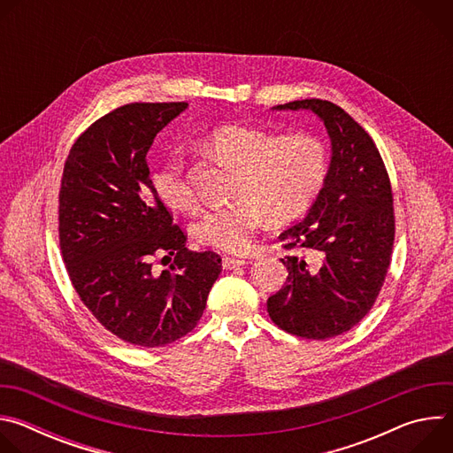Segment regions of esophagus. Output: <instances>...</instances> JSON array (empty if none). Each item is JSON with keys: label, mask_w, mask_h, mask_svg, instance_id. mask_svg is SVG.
<instances>
[{"label": "esophagus", "mask_w": 453, "mask_h": 453, "mask_svg": "<svg viewBox=\"0 0 453 453\" xmlns=\"http://www.w3.org/2000/svg\"><path fill=\"white\" fill-rule=\"evenodd\" d=\"M249 262H245V260H238V257H224L222 260V267L224 269H227V271H234V269H238V267H243V265H247Z\"/></svg>", "instance_id": "esophagus-1"}]
</instances>
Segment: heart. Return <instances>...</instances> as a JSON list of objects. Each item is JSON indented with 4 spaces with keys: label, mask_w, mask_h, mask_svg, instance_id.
Instances as JSON below:
<instances>
[{
    "label": "heart",
    "mask_w": 453,
    "mask_h": 453,
    "mask_svg": "<svg viewBox=\"0 0 453 453\" xmlns=\"http://www.w3.org/2000/svg\"><path fill=\"white\" fill-rule=\"evenodd\" d=\"M204 149L217 159L238 168L234 197L227 206L210 208L191 226L203 245L240 254L250 247L254 231L267 215L273 222H288L303 215L325 184L326 149L315 136H276L262 127L224 125L211 133ZM152 184L159 201L172 211L196 208L184 163L170 156L154 172Z\"/></svg>",
    "instance_id": "1"
}]
</instances>
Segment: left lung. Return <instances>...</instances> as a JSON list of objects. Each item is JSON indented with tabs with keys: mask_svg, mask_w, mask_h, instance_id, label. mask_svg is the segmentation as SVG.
I'll return each instance as SVG.
<instances>
[{
	"mask_svg": "<svg viewBox=\"0 0 453 453\" xmlns=\"http://www.w3.org/2000/svg\"><path fill=\"white\" fill-rule=\"evenodd\" d=\"M273 111H308L326 127L328 173L306 217L278 238L290 256L285 287L269 297L276 325L297 337L330 339L351 330L371 310L391 264L393 191L376 145L339 105L306 98Z\"/></svg>",
	"mask_w": 453,
	"mask_h": 453,
	"instance_id": "obj_1",
	"label": "left lung"
}]
</instances>
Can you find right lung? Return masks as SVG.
Returning <instances> with one entry per match:
<instances>
[{
    "label": "right lung",
    "mask_w": 453,
    "mask_h": 453,
    "mask_svg": "<svg viewBox=\"0 0 453 453\" xmlns=\"http://www.w3.org/2000/svg\"><path fill=\"white\" fill-rule=\"evenodd\" d=\"M186 109L184 102L114 109L75 142L60 180L58 233L70 280L105 330L142 348L196 328L222 267L217 252L186 249L149 175L154 138ZM156 253L174 256L170 272L153 273Z\"/></svg>",
    "instance_id": "right-lung-1"
}]
</instances>
